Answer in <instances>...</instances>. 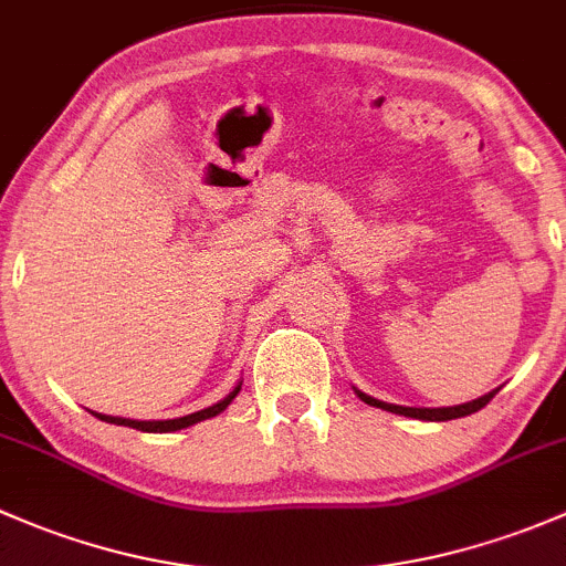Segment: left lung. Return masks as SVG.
<instances>
[{"label":"left lung","instance_id":"1","mask_svg":"<svg viewBox=\"0 0 566 566\" xmlns=\"http://www.w3.org/2000/svg\"><path fill=\"white\" fill-rule=\"evenodd\" d=\"M499 389H493V392L482 395V398L476 400H469V403L463 406H447V409H411V406H395V403H384V400H376L370 398V395L359 392V400H365L368 406H376V409H384V411H392V413H403V417H411V419H424V422H447V419H458V417H469V413L485 409L488 403L493 400V395H496Z\"/></svg>","mask_w":566,"mask_h":566}]
</instances>
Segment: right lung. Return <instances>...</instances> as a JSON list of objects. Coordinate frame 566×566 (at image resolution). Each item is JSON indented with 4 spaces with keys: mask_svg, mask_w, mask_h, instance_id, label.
Instances as JSON below:
<instances>
[{
    "mask_svg": "<svg viewBox=\"0 0 566 566\" xmlns=\"http://www.w3.org/2000/svg\"><path fill=\"white\" fill-rule=\"evenodd\" d=\"M242 384H237L234 389H231L229 395H226L220 403L209 406V409H201L196 413H188V417H177V419H125V417H108V413H95L97 419H106V422H114V424H125V428H136V430H144V433H171V430H182V428H190V424L201 422V419H209V417H218L220 411L229 409L231 400L240 395Z\"/></svg>",
    "mask_w": 566,
    "mask_h": 566,
    "instance_id": "right-lung-1",
    "label": "right lung"
}]
</instances>
